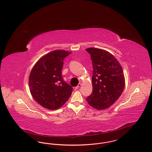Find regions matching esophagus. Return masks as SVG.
Masks as SVG:
<instances>
[{
    "instance_id": "34e87169",
    "label": "esophagus",
    "mask_w": 152,
    "mask_h": 152,
    "mask_svg": "<svg viewBox=\"0 0 152 152\" xmlns=\"http://www.w3.org/2000/svg\"><path fill=\"white\" fill-rule=\"evenodd\" d=\"M81 84L80 83H79V84L77 85V86L76 87V89H77V88H79L80 87H81Z\"/></svg>"
}]
</instances>
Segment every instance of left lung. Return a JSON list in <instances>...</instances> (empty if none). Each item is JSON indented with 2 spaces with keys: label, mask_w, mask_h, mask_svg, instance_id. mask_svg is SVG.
<instances>
[{
  "label": "left lung",
  "mask_w": 152,
  "mask_h": 152,
  "mask_svg": "<svg viewBox=\"0 0 152 152\" xmlns=\"http://www.w3.org/2000/svg\"><path fill=\"white\" fill-rule=\"evenodd\" d=\"M91 55L93 65V91L86 99L97 110L108 108L122 94L125 85L123 68L116 58L108 51L100 48L86 50Z\"/></svg>",
  "instance_id": "8db88e82"
}]
</instances>
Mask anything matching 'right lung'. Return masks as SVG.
<instances>
[{
    "label": "right lung",
    "instance_id": "1",
    "mask_svg": "<svg viewBox=\"0 0 152 152\" xmlns=\"http://www.w3.org/2000/svg\"><path fill=\"white\" fill-rule=\"evenodd\" d=\"M71 53L60 50L50 52L40 58L30 72L31 94L45 108L52 110L60 108L71 95L72 87L61 76L64 59Z\"/></svg>",
    "mask_w": 152,
    "mask_h": 152
}]
</instances>
